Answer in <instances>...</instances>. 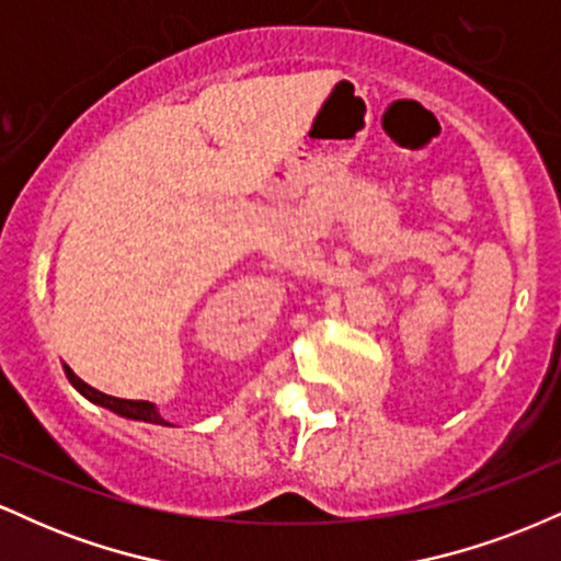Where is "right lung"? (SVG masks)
<instances>
[{
  "label": "right lung",
  "mask_w": 561,
  "mask_h": 561,
  "mask_svg": "<svg viewBox=\"0 0 561 561\" xmlns=\"http://www.w3.org/2000/svg\"><path fill=\"white\" fill-rule=\"evenodd\" d=\"M62 369H66V377L68 382L73 385L76 390L81 392L87 401H92L94 405H102V409L113 411V414L124 416V420H137V422H150V424H163V427H173V424L165 420L163 414L158 411L156 403L150 401H126V398H115V396H107V392H100L92 385H87L83 379L76 375L73 369H70L68 364H62Z\"/></svg>",
  "instance_id": "right-lung-1"
}]
</instances>
